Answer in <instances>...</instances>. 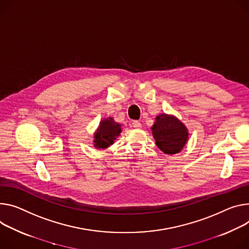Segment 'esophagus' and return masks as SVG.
<instances>
[{
  "label": "esophagus",
  "mask_w": 249,
  "mask_h": 249,
  "mask_svg": "<svg viewBox=\"0 0 249 249\" xmlns=\"http://www.w3.org/2000/svg\"><path fill=\"white\" fill-rule=\"evenodd\" d=\"M132 126L134 128H136V129H140L142 127V124L139 121H133L132 122Z\"/></svg>",
  "instance_id": "esophagus-1"
}]
</instances>
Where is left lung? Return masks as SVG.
Here are the masks:
<instances>
[{
  "label": "left lung",
  "mask_w": 249,
  "mask_h": 249,
  "mask_svg": "<svg viewBox=\"0 0 249 249\" xmlns=\"http://www.w3.org/2000/svg\"><path fill=\"white\" fill-rule=\"evenodd\" d=\"M156 145L165 154H177L187 144L189 132L177 117L163 113L151 127Z\"/></svg>",
  "instance_id": "1"
}]
</instances>
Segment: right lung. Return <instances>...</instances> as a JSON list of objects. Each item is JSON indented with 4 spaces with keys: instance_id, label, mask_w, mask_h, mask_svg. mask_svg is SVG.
<instances>
[{
    "instance_id": "obj_1",
    "label": "right lung",
    "mask_w": 249,
    "mask_h": 249,
    "mask_svg": "<svg viewBox=\"0 0 249 249\" xmlns=\"http://www.w3.org/2000/svg\"><path fill=\"white\" fill-rule=\"evenodd\" d=\"M121 125L116 123L112 117L105 118L98 126L94 135V147L96 149H106L114 143L116 137L121 133Z\"/></svg>"
}]
</instances>
